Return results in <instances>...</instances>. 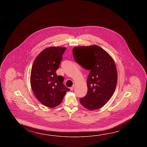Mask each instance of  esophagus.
I'll return each instance as SVG.
<instances>
[{"mask_svg":"<svg viewBox=\"0 0 147 147\" xmlns=\"http://www.w3.org/2000/svg\"><path fill=\"white\" fill-rule=\"evenodd\" d=\"M75 84H74V85L72 86V87H70V90H71V91L73 90L74 89V88H75Z\"/></svg>","mask_w":147,"mask_h":147,"instance_id":"esophagus-1","label":"esophagus"}]
</instances>
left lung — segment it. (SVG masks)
<instances>
[{
  "mask_svg": "<svg viewBox=\"0 0 147 147\" xmlns=\"http://www.w3.org/2000/svg\"><path fill=\"white\" fill-rule=\"evenodd\" d=\"M75 61L90 70L88 92L80 102L90 110L99 109L109 101L116 89L117 71L113 58L97 45L75 47L72 50Z\"/></svg>",
  "mask_w": 147,
  "mask_h": 147,
  "instance_id": "8db88e82",
  "label": "left lung"
}]
</instances>
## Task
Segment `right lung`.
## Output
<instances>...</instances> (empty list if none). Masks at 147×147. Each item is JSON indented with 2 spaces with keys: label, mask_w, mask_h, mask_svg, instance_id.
I'll use <instances>...</instances> for the list:
<instances>
[{
  "label": "right lung",
  "mask_w": 147,
  "mask_h": 147,
  "mask_svg": "<svg viewBox=\"0 0 147 147\" xmlns=\"http://www.w3.org/2000/svg\"><path fill=\"white\" fill-rule=\"evenodd\" d=\"M66 49L60 47L44 49L31 68L30 84L34 96L44 106L51 108L61 103L66 92L70 90L63 84L64 78L56 74Z\"/></svg>",
  "instance_id": "obj_1"
}]
</instances>
